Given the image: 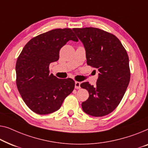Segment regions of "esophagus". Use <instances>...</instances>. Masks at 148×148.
<instances>
[{
  "instance_id": "34e87169",
  "label": "esophagus",
  "mask_w": 148,
  "mask_h": 148,
  "mask_svg": "<svg viewBox=\"0 0 148 148\" xmlns=\"http://www.w3.org/2000/svg\"><path fill=\"white\" fill-rule=\"evenodd\" d=\"M75 88H76V89L80 88V82H75Z\"/></svg>"
}]
</instances>
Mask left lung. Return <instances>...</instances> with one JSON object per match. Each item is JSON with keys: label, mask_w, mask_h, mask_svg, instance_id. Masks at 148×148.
Returning <instances> with one entry per match:
<instances>
[{"label": "left lung", "mask_w": 148, "mask_h": 148, "mask_svg": "<svg viewBox=\"0 0 148 148\" xmlns=\"http://www.w3.org/2000/svg\"><path fill=\"white\" fill-rule=\"evenodd\" d=\"M73 31L84 45L87 64L99 71L95 86L88 82L80 84L89 93L82 110L93 116L107 115L120 103L130 83L127 53L119 39L105 31L95 27Z\"/></svg>", "instance_id": "obj_1"}]
</instances>
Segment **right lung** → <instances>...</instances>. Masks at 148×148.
Listing matches in <instances>:
<instances>
[{
	"mask_svg": "<svg viewBox=\"0 0 148 148\" xmlns=\"http://www.w3.org/2000/svg\"><path fill=\"white\" fill-rule=\"evenodd\" d=\"M78 39L71 29H56L33 37L25 45L16 63V83L27 106L34 113L47 115L61 107L73 91L74 81L49 74V66L59 60L60 49Z\"/></svg>",
	"mask_w": 148,
	"mask_h": 148,
	"instance_id": "add662e5",
	"label": "right lung"
}]
</instances>
